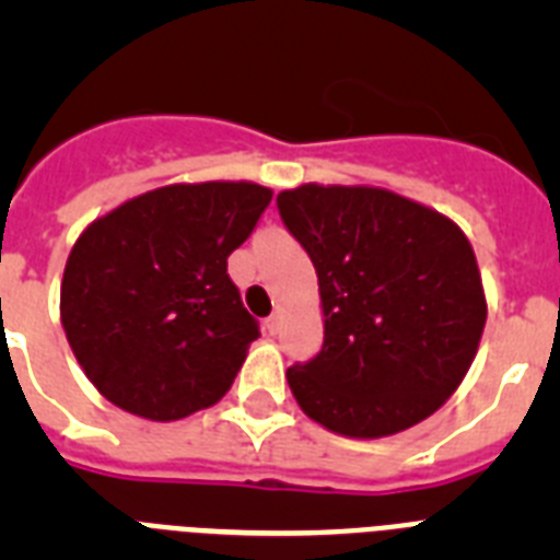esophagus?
<instances>
[{
    "label": "esophagus",
    "mask_w": 560,
    "mask_h": 560,
    "mask_svg": "<svg viewBox=\"0 0 560 560\" xmlns=\"http://www.w3.org/2000/svg\"><path fill=\"white\" fill-rule=\"evenodd\" d=\"M280 325H283V316L280 314H271L269 319H266V330H269V334H277V330H280Z\"/></svg>",
    "instance_id": "obj_1"
}]
</instances>
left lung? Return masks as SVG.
I'll use <instances>...</instances> for the list:
<instances>
[{
  "instance_id": "1",
  "label": "left lung",
  "mask_w": 560,
  "mask_h": 560,
  "mask_svg": "<svg viewBox=\"0 0 560 560\" xmlns=\"http://www.w3.org/2000/svg\"><path fill=\"white\" fill-rule=\"evenodd\" d=\"M277 210L308 252L323 296V350L285 373L303 412L373 440L443 407L488 316L463 230L378 187L303 185L280 192Z\"/></svg>"
}]
</instances>
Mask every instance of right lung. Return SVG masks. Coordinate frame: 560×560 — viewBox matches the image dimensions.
<instances>
[{"instance_id":"1","label":"right lung","mask_w":560,"mask_h":560,"mask_svg":"<svg viewBox=\"0 0 560 560\" xmlns=\"http://www.w3.org/2000/svg\"><path fill=\"white\" fill-rule=\"evenodd\" d=\"M269 201L252 182L167 185L83 230L63 269L61 325L114 407L179 420L224 398L260 336L226 257Z\"/></svg>"}]
</instances>
